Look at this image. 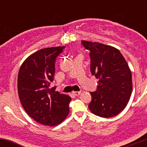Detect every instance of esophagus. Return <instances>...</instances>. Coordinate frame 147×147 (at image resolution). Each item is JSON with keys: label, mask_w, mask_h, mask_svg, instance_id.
<instances>
[{"label": "esophagus", "mask_w": 147, "mask_h": 147, "mask_svg": "<svg viewBox=\"0 0 147 147\" xmlns=\"http://www.w3.org/2000/svg\"><path fill=\"white\" fill-rule=\"evenodd\" d=\"M80 93H81L80 92H72V94L75 96H78L80 94Z\"/></svg>", "instance_id": "esophagus-1"}]
</instances>
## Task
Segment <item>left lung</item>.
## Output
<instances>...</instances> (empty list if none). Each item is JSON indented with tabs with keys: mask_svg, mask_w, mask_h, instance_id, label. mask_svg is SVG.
Returning <instances> with one entry per match:
<instances>
[{
	"mask_svg": "<svg viewBox=\"0 0 147 147\" xmlns=\"http://www.w3.org/2000/svg\"><path fill=\"white\" fill-rule=\"evenodd\" d=\"M82 44L90 50L92 75L99 80L97 90L90 92L89 109L101 117L116 116L127 106L132 91L128 64L115 47L86 40H82Z\"/></svg>",
	"mask_w": 147,
	"mask_h": 147,
	"instance_id": "1",
	"label": "left lung"
}]
</instances>
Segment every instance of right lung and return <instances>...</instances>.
<instances>
[{
  "mask_svg": "<svg viewBox=\"0 0 147 147\" xmlns=\"http://www.w3.org/2000/svg\"><path fill=\"white\" fill-rule=\"evenodd\" d=\"M64 46L41 49L22 64L18 75V92L27 114L44 125L55 126L69 112L71 97L50 87L54 80L55 64Z\"/></svg>",
  "mask_w": 147,
  "mask_h": 147,
  "instance_id": "right-lung-1",
  "label": "right lung"
}]
</instances>
